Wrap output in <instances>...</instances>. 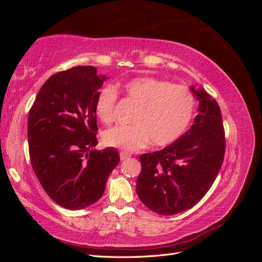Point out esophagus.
<instances>
[{"mask_svg":"<svg viewBox=\"0 0 262 262\" xmlns=\"http://www.w3.org/2000/svg\"><path fill=\"white\" fill-rule=\"evenodd\" d=\"M129 157H130V155H129V154H126V153H124V152H121V153H120V160H121V161L128 160Z\"/></svg>","mask_w":262,"mask_h":262,"instance_id":"34e87169","label":"esophagus"}]
</instances>
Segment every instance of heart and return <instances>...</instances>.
<instances>
[{
	"instance_id": "b5f03b06",
	"label": "heart",
	"mask_w": 262,
	"mask_h": 262,
	"mask_svg": "<svg viewBox=\"0 0 262 262\" xmlns=\"http://www.w3.org/2000/svg\"><path fill=\"white\" fill-rule=\"evenodd\" d=\"M125 98L138 105L131 125H117L102 134V143L124 152H137L149 142L155 146L175 143L192 120L195 98L189 87L155 77H136L121 84ZM118 92L105 86L95 100V113L109 124L114 120Z\"/></svg>"
}]
</instances>
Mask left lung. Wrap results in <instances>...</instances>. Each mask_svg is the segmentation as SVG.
Here are the masks:
<instances>
[{
    "label": "left lung",
    "mask_w": 262,
    "mask_h": 262,
    "mask_svg": "<svg viewBox=\"0 0 262 262\" xmlns=\"http://www.w3.org/2000/svg\"><path fill=\"white\" fill-rule=\"evenodd\" d=\"M191 91L199 100L194 123L175 143L140 156L137 193L161 215L191 209L209 191L222 167L225 132L220 106L203 89Z\"/></svg>",
    "instance_id": "obj_1"
}]
</instances>
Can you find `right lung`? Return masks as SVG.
<instances>
[{
	"instance_id": "1",
	"label": "right lung",
	"mask_w": 262,
	"mask_h": 262,
	"mask_svg": "<svg viewBox=\"0 0 262 262\" xmlns=\"http://www.w3.org/2000/svg\"><path fill=\"white\" fill-rule=\"evenodd\" d=\"M106 78L89 66L55 73L29 110L31 166L47 194L69 210L98 201L120 162L115 148H94L98 144L95 100Z\"/></svg>"
}]
</instances>
